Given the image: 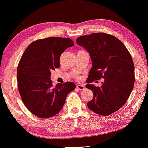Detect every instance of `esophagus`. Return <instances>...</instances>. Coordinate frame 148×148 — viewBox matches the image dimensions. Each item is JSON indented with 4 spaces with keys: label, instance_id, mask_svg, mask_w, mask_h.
I'll return each instance as SVG.
<instances>
[{
    "label": "esophagus",
    "instance_id": "34e87169",
    "mask_svg": "<svg viewBox=\"0 0 148 148\" xmlns=\"http://www.w3.org/2000/svg\"><path fill=\"white\" fill-rule=\"evenodd\" d=\"M77 88H78L81 90H83L85 88V87L83 84H78V85H77Z\"/></svg>",
    "mask_w": 148,
    "mask_h": 148
}]
</instances>
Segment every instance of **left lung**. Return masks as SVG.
Returning a JSON list of instances; mask_svg holds the SVG:
<instances>
[{"label": "left lung", "instance_id": "1", "mask_svg": "<svg viewBox=\"0 0 148 148\" xmlns=\"http://www.w3.org/2000/svg\"><path fill=\"white\" fill-rule=\"evenodd\" d=\"M76 42L89 53L92 64L86 88L94 96L87 106L100 115L115 112L126 103L134 86V66L129 52L117 37L104 33L81 36ZM101 78V87L89 83Z\"/></svg>", "mask_w": 148, "mask_h": 148}]
</instances>
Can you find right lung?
I'll return each instance as SVG.
<instances>
[{"mask_svg": "<svg viewBox=\"0 0 148 148\" xmlns=\"http://www.w3.org/2000/svg\"><path fill=\"white\" fill-rule=\"evenodd\" d=\"M74 45L69 38L49 37L34 41L21 56L17 69L19 92L26 108L41 119L58 114L75 84L66 82L52 86L51 70L60 67V58Z\"/></svg>", "mask_w": 148, "mask_h": 148, "instance_id": "obj_1", "label": "right lung"}]
</instances>
